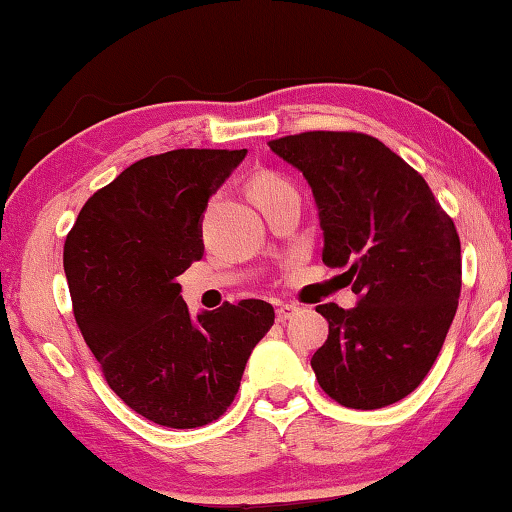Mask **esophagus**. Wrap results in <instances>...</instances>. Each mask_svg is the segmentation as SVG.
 Returning a JSON list of instances; mask_svg holds the SVG:
<instances>
[{"label": "esophagus", "mask_w": 512, "mask_h": 512, "mask_svg": "<svg viewBox=\"0 0 512 512\" xmlns=\"http://www.w3.org/2000/svg\"><path fill=\"white\" fill-rule=\"evenodd\" d=\"M294 314H298V307L291 305V303H282V305H278V310H275V316H278L280 323L289 321Z\"/></svg>", "instance_id": "obj_1"}]
</instances>
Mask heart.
Returning a JSON list of instances; mask_svg holds the SVG:
<instances>
[{"mask_svg": "<svg viewBox=\"0 0 512 512\" xmlns=\"http://www.w3.org/2000/svg\"><path fill=\"white\" fill-rule=\"evenodd\" d=\"M282 189H289V186L282 180H278V177H273V175H259V177H255V182H253V196H259V193L282 191Z\"/></svg>", "mask_w": 512, "mask_h": 512, "instance_id": "obj_1", "label": "heart"}]
</instances>
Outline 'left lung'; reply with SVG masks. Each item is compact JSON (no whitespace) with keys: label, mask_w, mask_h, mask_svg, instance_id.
Masks as SVG:
<instances>
[{"label":"left lung","mask_w":512,"mask_h":512,"mask_svg":"<svg viewBox=\"0 0 512 512\" xmlns=\"http://www.w3.org/2000/svg\"><path fill=\"white\" fill-rule=\"evenodd\" d=\"M310 184L323 264L346 269L358 305L316 307L328 339L312 355L323 392L376 410L431 371L460 298V239L424 177L367 134L305 132L271 141Z\"/></svg>","instance_id":"left-lung-1"}]
</instances>
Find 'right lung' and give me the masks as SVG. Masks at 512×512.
I'll use <instances>...</instances> for the list:
<instances>
[{
  "mask_svg": "<svg viewBox=\"0 0 512 512\" xmlns=\"http://www.w3.org/2000/svg\"><path fill=\"white\" fill-rule=\"evenodd\" d=\"M248 150H173L125 168L77 216L63 248L77 326L109 387L168 428L230 408L275 312L266 300L193 316L177 275L202 259V212Z\"/></svg>",
  "mask_w": 512,
  "mask_h": 512,
  "instance_id": "1",
  "label": "right lung"
}]
</instances>
